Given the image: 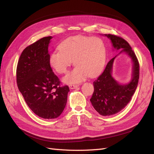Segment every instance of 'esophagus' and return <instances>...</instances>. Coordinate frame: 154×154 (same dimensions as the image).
I'll list each match as a JSON object with an SVG mask.
<instances>
[{"label":"esophagus","instance_id":"1","mask_svg":"<svg viewBox=\"0 0 154 154\" xmlns=\"http://www.w3.org/2000/svg\"><path fill=\"white\" fill-rule=\"evenodd\" d=\"M79 87L78 85H74V84H72V85H69V87L71 89H77V88Z\"/></svg>","mask_w":154,"mask_h":154}]
</instances>
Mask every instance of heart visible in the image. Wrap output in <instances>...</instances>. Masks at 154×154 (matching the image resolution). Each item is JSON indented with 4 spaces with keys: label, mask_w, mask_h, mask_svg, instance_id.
Instances as JSON below:
<instances>
[{
    "label": "heart",
    "mask_w": 154,
    "mask_h": 154,
    "mask_svg": "<svg viewBox=\"0 0 154 154\" xmlns=\"http://www.w3.org/2000/svg\"><path fill=\"white\" fill-rule=\"evenodd\" d=\"M59 50L52 52L50 57L51 66L58 73H66L73 61L77 65L63 78L66 83H80L88 75L96 76L104 67L106 46L99 38L85 35L69 37L61 42Z\"/></svg>",
    "instance_id": "1"
}]
</instances>
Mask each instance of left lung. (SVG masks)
Listing matches in <instances>:
<instances>
[{
	"label": "left lung",
	"instance_id": "1",
	"mask_svg": "<svg viewBox=\"0 0 154 154\" xmlns=\"http://www.w3.org/2000/svg\"><path fill=\"white\" fill-rule=\"evenodd\" d=\"M113 47L121 52H126L132 60V79L127 85L118 83L112 77V67L115 57L108 62L103 72L93 82L94 92L91 102L94 109L100 115L110 116L122 110L132 99L138 86L140 77V64L134 51L124 39L113 34H108Z\"/></svg>",
	"mask_w": 154,
	"mask_h": 154
}]
</instances>
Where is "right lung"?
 Returning <instances> with one entry per match:
<instances>
[{"mask_svg": "<svg viewBox=\"0 0 154 154\" xmlns=\"http://www.w3.org/2000/svg\"><path fill=\"white\" fill-rule=\"evenodd\" d=\"M52 37L41 38L23 50L16 68V83L28 107L39 117L56 119L67 103L69 89L52 71L48 45Z\"/></svg>", "mask_w": 154, "mask_h": 154, "instance_id": "1", "label": "right lung"}]
</instances>
